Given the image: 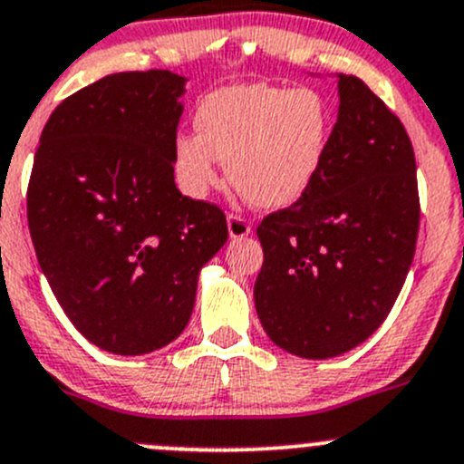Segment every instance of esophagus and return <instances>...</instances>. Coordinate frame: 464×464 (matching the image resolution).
Instances as JSON below:
<instances>
[{
	"instance_id": "obj_1",
	"label": "esophagus",
	"mask_w": 464,
	"mask_h": 464,
	"mask_svg": "<svg viewBox=\"0 0 464 464\" xmlns=\"http://www.w3.org/2000/svg\"><path fill=\"white\" fill-rule=\"evenodd\" d=\"M227 224H228V236H231L233 240H237V237H246L251 233L249 219L242 218V215H237V213L228 215Z\"/></svg>"
}]
</instances>
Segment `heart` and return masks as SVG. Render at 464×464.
<instances>
[{
  "instance_id": "b5f03b06",
  "label": "heart",
  "mask_w": 464,
  "mask_h": 464,
  "mask_svg": "<svg viewBox=\"0 0 464 464\" xmlns=\"http://www.w3.org/2000/svg\"><path fill=\"white\" fill-rule=\"evenodd\" d=\"M195 132L172 143V170L184 195L204 199L222 181L262 208L296 202L319 175L332 134V110L316 89L254 82L206 93Z\"/></svg>"
}]
</instances>
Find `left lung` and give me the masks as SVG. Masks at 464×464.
<instances>
[{
	"mask_svg": "<svg viewBox=\"0 0 464 464\" xmlns=\"http://www.w3.org/2000/svg\"><path fill=\"white\" fill-rule=\"evenodd\" d=\"M339 119L310 188L258 224L254 298L266 336L303 359L357 348L386 321L415 256L420 195L401 121L339 73Z\"/></svg>",
	"mask_w": 464,
	"mask_h": 464,
	"instance_id": "obj_1",
	"label": "left lung"
}]
</instances>
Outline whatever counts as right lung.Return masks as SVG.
<instances>
[{
    "label": "right lung",
    "instance_id": "right-lung-1",
    "mask_svg": "<svg viewBox=\"0 0 464 464\" xmlns=\"http://www.w3.org/2000/svg\"><path fill=\"white\" fill-rule=\"evenodd\" d=\"M186 78H101L42 130L26 215L37 262L76 330L114 354H148L188 325L199 269L228 237L219 206L175 186Z\"/></svg>",
    "mask_w": 464,
    "mask_h": 464
}]
</instances>
